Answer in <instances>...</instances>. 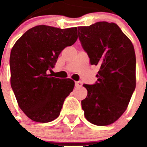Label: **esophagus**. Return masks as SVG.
<instances>
[{"label": "esophagus", "instance_id": "34e87169", "mask_svg": "<svg viewBox=\"0 0 147 147\" xmlns=\"http://www.w3.org/2000/svg\"><path fill=\"white\" fill-rule=\"evenodd\" d=\"M82 85V82H76V87L79 88V87H81Z\"/></svg>", "mask_w": 147, "mask_h": 147}]
</instances>
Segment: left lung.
Wrapping results in <instances>:
<instances>
[{
    "label": "left lung",
    "mask_w": 147,
    "mask_h": 147,
    "mask_svg": "<svg viewBox=\"0 0 147 147\" xmlns=\"http://www.w3.org/2000/svg\"><path fill=\"white\" fill-rule=\"evenodd\" d=\"M78 38L91 65L100 68L94 85H83L85 118L98 126L114 123L124 113L136 88V55L130 40L114 23L78 26Z\"/></svg>",
    "instance_id": "left-lung-1"
}]
</instances>
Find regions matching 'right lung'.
Wrapping results in <instances>:
<instances>
[{
  "label": "right lung",
  "mask_w": 147,
  "mask_h": 147,
  "mask_svg": "<svg viewBox=\"0 0 147 147\" xmlns=\"http://www.w3.org/2000/svg\"><path fill=\"white\" fill-rule=\"evenodd\" d=\"M77 27L59 29L39 25L13 45L10 56V85L20 108L32 121L48 123L59 116L75 82L47 73L66 47L76 42Z\"/></svg>",
  "instance_id": "obj_1"
}]
</instances>
